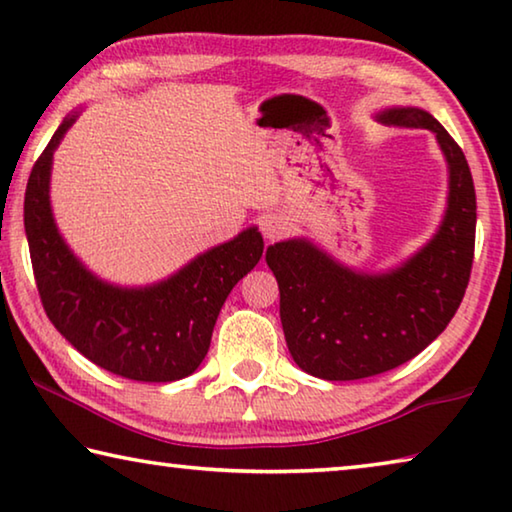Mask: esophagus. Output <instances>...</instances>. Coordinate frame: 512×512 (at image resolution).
<instances>
[{
	"label": "esophagus",
	"instance_id": "1",
	"mask_svg": "<svg viewBox=\"0 0 512 512\" xmlns=\"http://www.w3.org/2000/svg\"><path fill=\"white\" fill-rule=\"evenodd\" d=\"M261 231L267 240H279L290 231V222L281 215H267L261 222Z\"/></svg>",
	"mask_w": 512,
	"mask_h": 512
}]
</instances>
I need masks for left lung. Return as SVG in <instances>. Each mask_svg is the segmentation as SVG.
<instances>
[{
    "label": "left lung",
    "mask_w": 512,
    "mask_h": 512,
    "mask_svg": "<svg viewBox=\"0 0 512 512\" xmlns=\"http://www.w3.org/2000/svg\"><path fill=\"white\" fill-rule=\"evenodd\" d=\"M376 117L435 133L449 167L447 211L438 233L385 274L349 270L304 238L267 247L290 354L326 381L367 379L415 358L447 329L472 272L476 192L463 149L422 108H388Z\"/></svg>",
    "instance_id": "8db88e82"
}]
</instances>
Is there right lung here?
Here are the masks:
<instances>
[{
  "instance_id": "add662e5",
  "label": "right lung",
  "mask_w": 512,
  "mask_h": 512,
  "mask_svg": "<svg viewBox=\"0 0 512 512\" xmlns=\"http://www.w3.org/2000/svg\"><path fill=\"white\" fill-rule=\"evenodd\" d=\"M74 120L77 113L56 129L24 192V231L40 301L58 333L95 365L131 381H179L208 354L226 297L261 261L263 236L242 231L147 288L97 279L65 245L49 206L52 158Z\"/></svg>"
}]
</instances>
